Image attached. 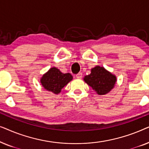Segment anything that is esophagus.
Segmentation results:
<instances>
[{"label":"esophagus","mask_w":149,"mask_h":149,"mask_svg":"<svg viewBox=\"0 0 149 149\" xmlns=\"http://www.w3.org/2000/svg\"><path fill=\"white\" fill-rule=\"evenodd\" d=\"M76 77L77 79H82V73H78V74H76Z\"/></svg>","instance_id":"esophagus-1"}]
</instances>
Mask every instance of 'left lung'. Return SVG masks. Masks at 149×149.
Instances as JSON below:
<instances>
[{
  "mask_svg": "<svg viewBox=\"0 0 149 149\" xmlns=\"http://www.w3.org/2000/svg\"><path fill=\"white\" fill-rule=\"evenodd\" d=\"M84 81L97 94L104 95L113 88L117 79L104 68L97 66L91 69L90 74L85 77Z\"/></svg>",
  "mask_w": 149,
  "mask_h": 149,
  "instance_id": "8db88e82",
  "label": "left lung"
}]
</instances>
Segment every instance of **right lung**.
Here are the masks:
<instances>
[{
  "label": "right lung",
  "mask_w": 149,
  "mask_h": 149,
  "mask_svg": "<svg viewBox=\"0 0 149 149\" xmlns=\"http://www.w3.org/2000/svg\"><path fill=\"white\" fill-rule=\"evenodd\" d=\"M72 79V76L70 73L64 74L59 69L54 67L42 76L40 83L45 89L57 94Z\"/></svg>",
  "instance_id": "1"
}]
</instances>
